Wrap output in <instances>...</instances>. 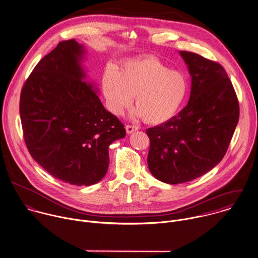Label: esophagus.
Wrapping results in <instances>:
<instances>
[{
    "label": "esophagus",
    "mask_w": 258,
    "mask_h": 258,
    "mask_svg": "<svg viewBox=\"0 0 258 258\" xmlns=\"http://www.w3.org/2000/svg\"><path fill=\"white\" fill-rule=\"evenodd\" d=\"M139 130V127L138 126H136V125H130V124H127V125H125V131H126V133L130 135V134H133L134 132H136V131H138Z\"/></svg>",
    "instance_id": "obj_1"
}]
</instances>
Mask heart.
Here are the masks:
<instances>
[{
  "instance_id": "heart-1",
  "label": "heart",
  "mask_w": 258,
  "mask_h": 258,
  "mask_svg": "<svg viewBox=\"0 0 258 258\" xmlns=\"http://www.w3.org/2000/svg\"><path fill=\"white\" fill-rule=\"evenodd\" d=\"M102 86L106 107L112 114H121L135 96L137 108L133 114L153 124L174 116L188 92L185 75L169 70L154 55L126 60L118 71L106 68Z\"/></svg>"
}]
</instances>
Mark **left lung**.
I'll list each match as a JSON object with an SVG mask.
<instances>
[{
  "mask_svg": "<svg viewBox=\"0 0 258 258\" xmlns=\"http://www.w3.org/2000/svg\"><path fill=\"white\" fill-rule=\"evenodd\" d=\"M191 77L188 103L177 115L148 128V164L156 179L177 184L194 180L218 164L239 118L232 84L217 62L179 52Z\"/></svg>",
  "mask_w": 258,
  "mask_h": 258,
  "instance_id": "left-lung-1",
  "label": "left lung"
}]
</instances>
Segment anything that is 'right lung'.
Here are the masks:
<instances>
[{"mask_svg":"<svg viewBox=\"0 0 258 258\" xmlns=\"http://www.w3.org/2000/svg\"><path fill=\"white\" fill-rule=\"evenodd\" d=\"M86 53L75 40L60 42L35 67L20 100L33 158L53 177L78 186L103 179L108 147L125 137L123 124L103 107L95 83L86 81Z\"/></svg>","mask_w":258,"mask_h":258,"instance_id":"obj_1","label":"right lung"}]
</instances>
